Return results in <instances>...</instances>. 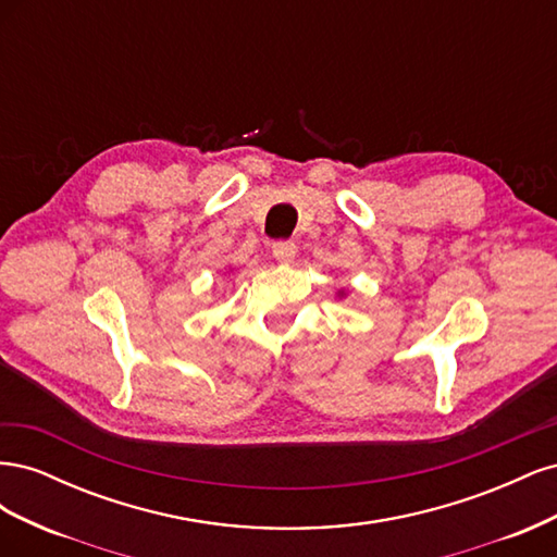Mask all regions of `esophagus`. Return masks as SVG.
I'll return each mask as SVG.
<instances>
[{
  "mask_svg": "<svg viewBox=\"0 0 557 557\" xmlns=\"http://www.w3.org/2000/svg\"><path fill=\"white\" fill-rule=\"evenodd\" d=\"M272 252H274V258H276L278 262L288 264V262L295 260L297 246H295V242H290V239H278V242L272 244Z\"/></svg>",
  "mask_w": 557,
  "mask_h": 557,
  "instance_id": "1",
  "label": "esophagus"
}]
</instances>
